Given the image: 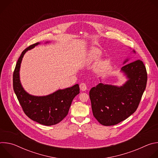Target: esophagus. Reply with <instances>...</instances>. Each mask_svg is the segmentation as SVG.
<instances>
[{"instance_id":"34e87169","label":"esophagus","mask_w":158,"mask_h":158,"mask_svg":"<svg viewBox=\"0 0 158 158\" xmlns=\"http://www.w3.org/2000/svg\"><path fill=\"white\" fill-rule=\"evenodd\" d=\"M79 87H80L81 90V91H86V90H87V85H86V84L85 83L80 84Z\"/></svg>"}]
</instances>
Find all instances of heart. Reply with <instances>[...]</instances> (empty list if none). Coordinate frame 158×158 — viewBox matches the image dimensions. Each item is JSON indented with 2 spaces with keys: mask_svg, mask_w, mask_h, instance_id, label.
<instances>
[{
  "mask_svg": "<svg viewBox=\"0 0 158 158\" xmlns=\"http://www.w3.org/2000/svg\"><path fill=\"white\" fill-rule=\"evenodd\" d=\"M101 51L96 48H91L90 49L85 57V60L87 62H93L96 60L101 56ZM108 61L107 60H101L98 61L95 65V70L98 73L104 71L108 65Z\"/></svg>",
  "mask_w": 158,
  "mask_h": 158,
  "instance_id": "obj_1",
  "label": "heart"
}]
</instances>
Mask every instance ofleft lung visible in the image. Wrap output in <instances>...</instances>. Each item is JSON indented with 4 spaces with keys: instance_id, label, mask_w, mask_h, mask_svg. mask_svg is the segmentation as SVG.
Instances as JSON below:
<instances>
[{
    "instance_id": "1",
    "label": "left lung",
    "mask_w": 158,
    "mask_h": 158,
    "mask_svg": "<svg viewBox=\"0 0 158 158\" xmlns=\"http://www.w3.org/2000/svg\"><path fill=\"white\" fill-rule=\"evenodd\" d=\"M132 60L127 59L123 63L127 64L122 67L121 72L127 80L123 85L99 83L90 90L93 115L102 125L113 126L121 123L132 114L139 106L148 76L143 61Z\"/></svg>"
}]
</instances>
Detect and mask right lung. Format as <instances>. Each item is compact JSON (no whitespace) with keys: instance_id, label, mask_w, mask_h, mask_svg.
<instances>
[{"instance_id":"add662e5","label":"right lung","mask_w":158,"mask_h":158,"mask_svg":"<svg viewBox=\"0 0 158 158\" xmlns=\"http://www.w3.org/2000/svg\"><path fill=\"white\" fill-rule=\"evenodd\" d=\"M39 44H34L22 52L13 74V87L24 113L30 119L42 125L52 126L60 123L68 114L73 100L79 94V86L77 84L44 96H32L25 91L20 81V64L26 52Z\"/></svg>"}]
</instances>
